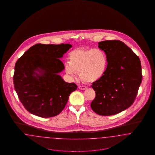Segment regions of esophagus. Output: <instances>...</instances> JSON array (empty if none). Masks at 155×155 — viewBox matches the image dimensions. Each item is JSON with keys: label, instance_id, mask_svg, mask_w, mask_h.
Returning a JSON list of instances; mask_svg holds the SVG:
<instances>
[{"label": "esophagus", "instance_id": "esophagus-1", "mask_svg": "<svg viewBox=\"0 0 155 155\" xmlns=\"http://www.w3.org/2000/svg\"><path fill=\"white\" fill-rule=\"evenodd\" d=\"M87 88H88V87H85V86H80L79 87V89H81V90H85Z\"/></svg>", "mask_w": 155, "mask_h": 155}]
</instances>
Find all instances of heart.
Masks as SVG:
<instances>
[{
	"instance_id": "b5f03b06",
	"label": "heart",
	"mask_w": 155,
	"mask_h": 155,
	"mask_svg": "<svg viewBox=\"0 0 155 155\" xmlns=\"http://www.w3.org/2000/svg\"><path fill=\"white\" fill-rule=\"evenodd\" d=\"M107 66V56L103 51L99 49L78 48L70 52L65 70L67 74L73 77L76 73H80L82 81L92 84L103 77Z\"/></svg>"
}]
</instances>
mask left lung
Returning a JSON list of instances; mask_svg holds the SVG:
<instances>
[{
  "mask_svg": "<svg viewBox=\"0 0 155 155\" xmlns=\"http://www.w3.org/2000/svg\"><path fill=\"white\" fill-rule=\"evenodd\" d=\"M98 44L108 63L103 77L92 83L96 96L91 107L99 115L110 116L134 103L142 82L141 63L138 56L120 41H104Z\"/></svg>",
  "mask_w": 155,
  "mask_h": 155,
  "instance_id": "8db88e82",
  "label": "left lung"
}]
</instances>
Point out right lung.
Segmentation results:
<instances>
[{
    "instance_id": "add662e5",
    "label": "right lung",
    "mask_w": 155,
    "mask_h": 155,
    "mask_svg": "<svg viewBox=\"0 0 155 155\" xmlns=\"http://www.w3.org/2000/svg\"><path fill=\"white\" fill-rule=\"evenodd\" d=\"M71 47L70 44H38L17 60L13 75L15 90L31 114L41 117L58 115L70 94L77 88L75 83L65 82L58 74L64 68L59 59Z\"/></svg>"
}]
</instances>
